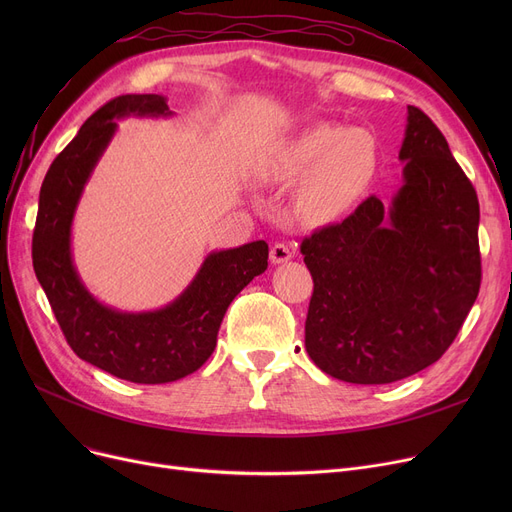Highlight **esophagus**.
<instances>
[{
  "label": "esophagus",
  "mask_w": 512,
  "mask_h": 512,
  "mask_svg": "<svg viewBox=\"0 0 512 512\" xmlns=\"http://www.w3.org/2000/svg\"><path fill=\"white\" fill-rule=\"evenodd\" d=\"M292 257H294V251L286 245V242H276V245L270 251L272 263H284V261H288Z\"/></svg>",
  "instance_id": "1"
}]
</instances>
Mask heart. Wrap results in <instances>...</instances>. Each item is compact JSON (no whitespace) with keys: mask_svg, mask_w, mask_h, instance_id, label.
<instances>
[{"mask_svg":"<svg viewBox=\"0 0 512 512\" xmlns=\"http://www.w3.org/2000/svg\"><path fill=\"white\" fill-rule=\"evenodd\" d=\"M375 170L378 145L369 130L319 122L272 153L261 176L272 184L303 180L294 209L305 222L326 224L363 199Z\"/></svg>","mask_w":512,"mask_h":512,"instance_id":"b5f03b06","label":"heart"}]
</instances>
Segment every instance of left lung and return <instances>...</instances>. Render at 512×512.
<instances>
[{
    "mask_svg": "<svg viewBox=\"0 0 512 512\" xmlns=\"http://www.w3.org/2000/svg\"><path fill=\"white\" fill-rule=\"evenodd\" d=\"M402 186L301 245L313 276L305 348L328 375L390 384L436 363L481 284L479 201L440 128L407 107Z\"/></svg>",
    "mask_w": 512,
    "mask_h": 512,
    "instance_id": "8db88e82",
    "label": "left lung"
}]
</instances>
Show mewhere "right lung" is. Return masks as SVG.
Listing matches in <instances>:
<instances>
[{
	"label": "right lung",
	"instance_id": "obj_1",
	"mask_svg": "<svg viewBox=\"0 0 512 512\" xmlns=\"http://www.w3.org/2000/svg\"><path fill=\"white\" fill-rule=\"evenodd\" d=\"M170 116L166 97L120 95L83 124L53 159L39 193L33 267L72 351L134 384H168L197 371L213 353L226 309L267 270L265 240L207 255L195 280L164 309L122 313L101 305L80 282L70 228L83 188L126 116Z\"/></svg>",
	"mask_w": 512,
	"mask_h": 512
}]
</instances>
